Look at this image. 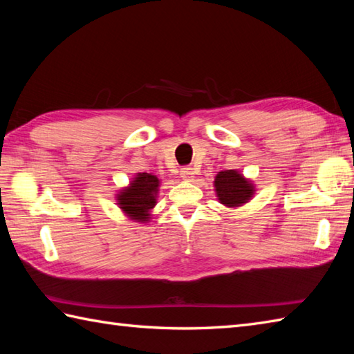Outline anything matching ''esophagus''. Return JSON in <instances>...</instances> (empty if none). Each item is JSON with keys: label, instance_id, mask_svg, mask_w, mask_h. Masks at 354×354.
Listing matches in <instances>:
<instances>
[{"label": "esophagus", "instance_id": "esophagus-1", "mask_svg": "<svg viewBox=\"0 0 354 354\" xmlns=\"http://www.w3.org/2000/svg\"><path fill=\"white\" fill-rule=\"evenodd\" d=\"M194 175V170L192 167H183L181 169V178L185 179V181H192Z\"/></svg>", "mask_w": 354, "mask_h": 354}]
</instances>
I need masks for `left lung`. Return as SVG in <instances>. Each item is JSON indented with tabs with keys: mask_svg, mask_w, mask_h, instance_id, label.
<instances>
[{
	"mask_svg": "<svg viewBox=\"0 0 354 354\" xmlns=\"http://www.w3.org/2000/svg\"><path fill=\"white\" fill-rule=\"evenodd\" d=\"M216 193L219 201L227 207H237L250 201L252 194V187L246 179L234 170L219 171L214 179Z\"/></svg>",
	"mask_w": 354,
	"mask_h": 354,
	"instance_id": "8db88e82",
	"label": "left lung"
}]
</instances>
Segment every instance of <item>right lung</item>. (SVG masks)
<instances>
[{
  "label": "right lung",
  "instance_id": "add662e5",
  "mask_svg": "<svg viewBox=\"0 0 354 354\" xmlns=\"http://www.w3.org/2000/svg\"><path fill=\"white\" fill-rule=\"evenodd\" d=\"M158 189V178L149 173H140L132 181L129 189L118 194L120 208L129 214L132 219L145 222L149 212L155 207V194Z\"/></svg>",
  "mask_w": 354,
  "mask_h": 354
}]
</instances>
